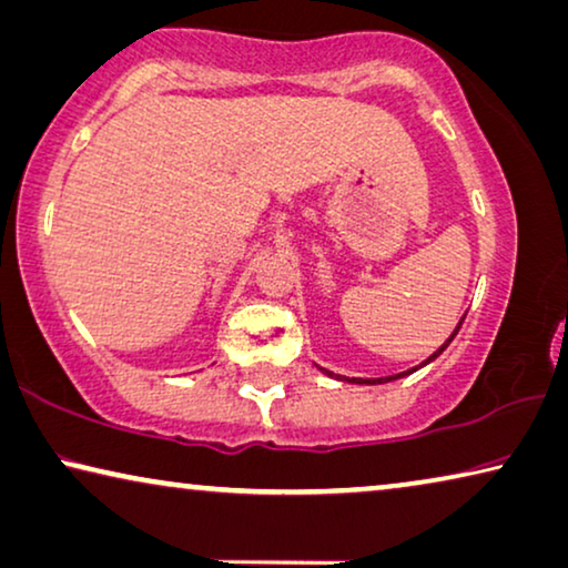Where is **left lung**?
Returning <instances> with one entry per match:
<instances>
[{
    "mask_svg": "<svg viewBox=\"0 0 568 568\" xmlns=\"http://www.w3.org/2000/svg\"><path fill=\"white\" fill-rule=\"evenodd\" d=\"M463 321H465V316H463ZM463 321L460 323H457V328L453 331V333H449V338L445 341V344L443 346H439L437 351H435V354H432L429 358H427V362H422L419 366H414V368H409V372H402V374H394V376H384V379H346V376H336V379L338 382H348V384H386V382H394V379H402V376H407V374H412V372H417V368H422V366H427L429 362H435V358L439 356V354H443V351L449 346V341H453L455 336H457V331H460V326H463ZM321 368V366H318ZM321 372L323 374H328V376H333L331 372H326V368H321Z\"/></svg>",
    "mask_w": 568,
    "mask_h": 568,
    "instance_id": "left-lung-1",
    "label": "left lung"
}]
</instances>
